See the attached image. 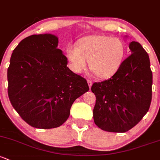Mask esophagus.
<instances>
[{
  "mask_svg": "<svg viewBox=\"0 0 160 160\" xmlns=\"http://www.w3.org/2000/svg\"><path fill=\"white\" fill-rule=\"evenodd\" d=\"M87 83H88V86L89 87H92V84H93V82H92V80H87Z\"/></svg>",
  "mask_w": 160,
  "mask_h": 160,
  "instance_id": "obj_1",
  "label": "esophagus"
}]
</instances>
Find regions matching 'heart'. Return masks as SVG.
<instances>
[{"instance_id": "obj_1", "label": "heart", "mask_w": 160, "mask_h": 160, "mask_svg": "<svg viewBox=\"0 0 160 160\" xmlns=\"http://www.w3.org/2000/svg\"><path fill=\"white\" fill-rule=\"evenodd\" d=\"M126 56V45L117 38L107 35H90L79 39L76 46L66 49L70 69L82 73L88 67L99 78L106 79L115 74L122 66Z\"/></svg>"}]
</instances>
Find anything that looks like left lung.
I'll return each instance as SVG.
<instances>
[{"label": "left lung", "mask_w": 160, "mask_h": 160, "mask_svg": "<svg viewBox=\"0 0 160 160\" xmlns=\"http://www.w3.org/2000/svg\"><path fill=\"white\" fill-rule=\"evenodd\" d=\"M127 37V36H126ZM130 55L110 79L94 83L93 120L102 130L124 132L132 129L149 110L152 73L149 55L142 45L129 43Z\"/></svg>", "instance_id": "8db88e82"}]
</instances>
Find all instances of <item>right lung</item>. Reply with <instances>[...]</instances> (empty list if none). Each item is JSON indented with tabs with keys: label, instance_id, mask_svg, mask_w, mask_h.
Here are the masks:
<instances>
[{
	"label": "right lung",
	"instance_id": "obj_1",
	"mask_svg": "<svg viewBox=\"0 0 160 160\" xmlns=\"http://www.w3.org/2000/svg\"><path fill=\"white\" fill-rule=\"evenodd\" d=\"M58 38L33 34L13 50L8 69V97L31 127L52 129L66 122L76 99L89 90L87 80L67 67Z\"/></svg>",
	"mask_w": 160,
	"mask_h": 160
}]
</instances>
